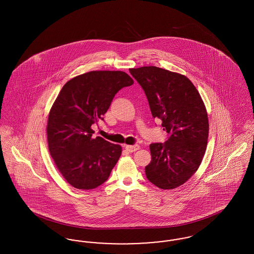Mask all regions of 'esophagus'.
<instances>
[{
    "label": "esophagus",
    "instance_id": "1",
    "mask_svg": "<svg viewBox=\"0 0 254 254\" xmlns=\"http://www.w3.org/2000/svg\"><path fill=\"white\" fill-rule=\"evenodd\" d=\"M139 148H140V145H127V146H126V149H127L128 152H134V151L138 150Z\"/></svg>",
    "mask_w": 254,
    "mask_h": 254
}]
</instances>
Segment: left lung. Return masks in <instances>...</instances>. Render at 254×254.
Returning a JSON list of instances; mask_svg holds the SVG:
<instances>
[{"mask_svg":"<svg viewBox=\"0 0 254 254\" xmlns=\"http://www.w3.org/2000/svg\"><path fill=\"white\" fill-rule=\"evenodd\" d=\"M143 87L153 118L162 120L169 133L164 144H150L151 162L145 175L162 190H172L188 181L205 155L208 119L205 104L191 81L180 73L149 65L130 68Z\"/></svg>","mask_w":254,"mask_h":254,"instance_id":"8db88e82","label":"left lung"}]
</instances>
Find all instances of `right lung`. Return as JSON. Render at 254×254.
<instances>
[{
	"mask_svg": "<svg viewBox=\"0 0 254 254\" xmlns=\"http://www.w3.org/2000/svg\"><path fill=\"white\" fill-rule=\"evenodd\" d=\"M124 71L94 70L69 80L49 111V153L73 188L93 190L109 179L122 154L120 145L92 138L91 126L103 120L115 94L132 85Z\"/></svg>",
	"mask_w": 254,
	"mask_h": 254,
	"instance_id": "add662e5",
	"label": "right lung"
}]
</instances>
